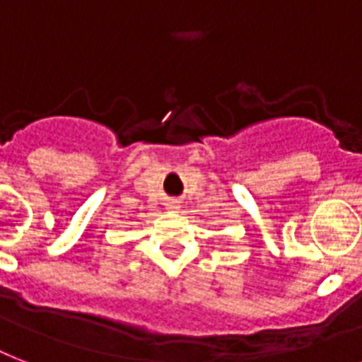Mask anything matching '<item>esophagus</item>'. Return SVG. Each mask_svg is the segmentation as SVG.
Returning a JSON list of instances; mask_svg holds the SVG:
<instances>
[{
  "label": "esophagus",
  "instance_id": "34e87169",
  "mask_svg": "<svg viewBox=\"0 0 362 362\" xmlns=\"http://www.w3.org/2000/svg\"><path fill=\"white\" fill-rule=\"evenodd\" d=\"M167 206H169L170 210H178V209H180V206H178V203H176V201H170V203L167 204Z\"/></svg>",
  "mask_w": 362,
  "mask_h": 362
}]
</instances>
